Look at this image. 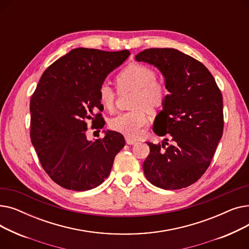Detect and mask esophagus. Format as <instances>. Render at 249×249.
Instances as JSON below:
<instances>
[{
  "mask_svg": "<svg viewBox=\"0 0 249 249\" xmlns=\"http://www.w3.org/2000/svg\"><path fill=\"white\" fill-rule=\"evenodd\" d=\"M125 139H126L127 144H129V145H132V144H134V143L137 142V140L135 138H132V137H130V136H126Z\"/></svg>",
  "mask_w": 249,
  "mask_h": 249,
  "instance_id": "34e87169",
  "label": "esophagus"
}]
</instances>
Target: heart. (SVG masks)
<instances>
[{
  "label": "heart",
  "mask_w": 249,
  "mask_h": 249,
  "mask_svg": "<svg viewBox=\"0 0 249 249\" xmlns=\"http://www.w3.org/2000/svg\"><path fill=\"white\" fill-rule=\"evenodd\" d=\"M156 71L146 64L131 62L116 74L115 82L120 93L134 91L131 108L134 110L119 114L109 122L111 129L128 136H138L147 122L148 111H155L163 106L168 97L165 82L158 80ZM99 101L103 106L112 111L115 107L117 90L107 83H103L98 90Z\"/></svg>",
  "instance_id": "obj_1"
}]
</instances>
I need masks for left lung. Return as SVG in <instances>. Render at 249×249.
<instances>
[{
	"instance_id": "obj_1",
	"label": "left lung",
	"mask_w": 249,
	"mask_h": 249,
	"mask_svg": "<svg viewBox=\"0 0 249 249\" xmlns=\"http://www.w3.org/2000/svg\"><path fill=\"white\" fill-rule=\"evenodd\" d=\"M135 58L159 68L171 93L153 124V132L166 138L162 144L147 142L144 175L160 189L189 187L211 164L223 134L221 90L202 62L177 49L148 48Z\"/></svg>"
}]
</instances>
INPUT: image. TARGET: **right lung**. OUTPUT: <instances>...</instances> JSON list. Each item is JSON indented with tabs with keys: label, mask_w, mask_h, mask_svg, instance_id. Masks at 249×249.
I'll use <instances>...</instances> for the list:
<instances>
[{
	"label": "right lung",
	"mask_w": 249,
	"mask_h": 249,
	"mask_svg": "<svg viewBox=\"0 0 249 249\" xmlns=\"http://www.w3.org/2000/svg\"><path fill=\"white\" fill-rule=\"evenodd\" d=\"M129 55V50L75 48L39 80L30 100V138L45 173L60 187L88 191L109 177L123 135L108 131L89 141L86 132L89 120L91 129L104 127L99 87Z\"/></svg>",
	"instance_id": "right-lung-1"
}]
</instances>
